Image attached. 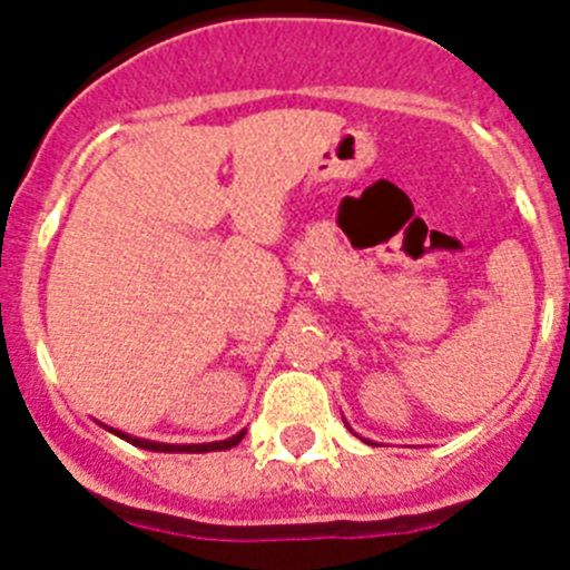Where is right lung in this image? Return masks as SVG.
<instances>
[{
    "mask_svg": "<svg viewBox=\"0 0 570 570\" xmlns=\"http://www.w3.org/2000/svg\"><path fill=\"white\" fill-rule=\"evenodd\" d=\"M109 433H115V435H118V439L129 441L131 446H140V450H148V452H220V450H232V446H237L239 441L245 439V430H239V433L232 435V439L212 441V444H159V441L135 439V435L120 433V430H109Z\"/></svg>",
    "mask_w": 570,
    "mask_h": 570,
    "instance_id": "1",
    "label": "right lung"
}]
</instances>
